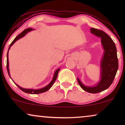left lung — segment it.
I'll use <instances>...</instances> for the list:
<instances>
[{
    "label": "left lung",
    "mask_w": 125,
    "mask_h": 125,
    "mask_svg": "<svg viewBox=\"0 0 125 125\" xmlns=\"http://www.w3.org/2000/svg\"><path fill=\"white\" fill-rule=\"evenodd\" d=\"M91 33L101 38L104 54L101 63V80L94 87H87L81 83L77 78L78 84L85 91L90 93H97L107 89L112 85L118 68L117 49L115 44L109 35L102 30L93 28H90Z\"/></svg>",
    "instance_id": "1"
}]
</instances>
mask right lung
Wrapping results in <instances>:
<instances>
[{"mask_svg": "<svg viewBox=\"0 0 125 125\" xmlns=\"http://www.w3.org/2000/svg\"><path fill=\"white\" fill-rule=\"evenodd\" d=\"M33 29L32 28H27L25 29L23 31V32H21V33H20L19 35L15 37V39L14 40H13V42H11V44H10V47L9 48H8V51H9V49L10 48V47H11L12 45H13V44H14V42H16L17 40H19V39L21 38L22 37L24 36L25 34H27L28 33V32L31 31H32ZM8 52H7V72H8V75H9L10 77V72H9V68H8ZM60 71V69H58L57 71L55 72V73H54V77L53 78V79L52 80V81L51 82V83H49V85H48L47 86L44 87V88H42V89H37V90H33V89H23V88H21V87L19 86L18 85H17L18 87L20 89V90H21L22 91L25 92V93H30V94H39V93H44V92H45L48 90L49 89H50L52 86L53 84V83H54V81H56V78H57V74H58V73H59V71Z\"/></svg>", "mask_w": 125, "mask_h": 125, "instance_id": "1", "label": "right lung"}]
</instances>
